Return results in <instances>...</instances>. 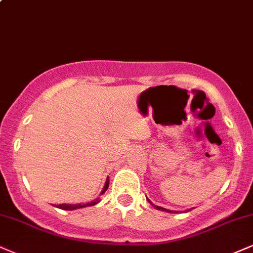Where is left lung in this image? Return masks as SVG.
Segmentation results:
<instances>
[{"label":"left lung","instance_id":"left-lung-1","mask_svg":"<svg viewBox=\"0 0 253 253\" xmlns=\"http://www.w3.org/2000/svg\"><path fill=\"white\" fill-rule=\"evenodd\" d=\"M148 202L151 203V200H148ZM152 204V203H151ZM152 205H153V204H152ZM154 208H156L157 210H159V211H165V212H172V211H169V210H167V209H164V208H160V206H156V205H153ZM188 211H190V210H188Z\"/></svg>","mask_w":253,"mask_h":253}]
</instances>
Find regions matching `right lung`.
Instances as JSON below:
<instances>
[{
	"label": "right lung",
	"instance_id": "obj_1",
	"mask_svg": "<svg viewBox=\"0 0 253 253\" xmlns=\"http://www.w3.org/2000/svg\"><path fill=\"white\" fill-rule=\"evenodd\" d=\"M108 180H109V179H107V181H106L105 187H103L101 194L105 193L106 190H107V188H108ZM99 202H100V199H99V198H96L95 200H93V202L87 203V204H77V205H71V204H61V205H57L56 208H59V209H61V210H77V209L86 208V206L95 205V204H97Z\"/></svg>",
	"mask_w": 253,
	"mask_h": 253
}]
</instances>
